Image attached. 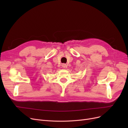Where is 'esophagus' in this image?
<instances>
[{
  "label": "esophagus",
  "mask_w": 128,
  "mask_h": 128,
  "mask_svg": "<svg viewBox=\"0 0 128 128\" xmlns=\"http://www.w3.org/2000/svg\"><path fill=\"white\" fill-rule=\"evenodd\" d=\"M62 67L63 68H66L67 67V65L66 64H62Z\"/></svg>",
  "instance_id": "obj_1"
}]
</instances>
